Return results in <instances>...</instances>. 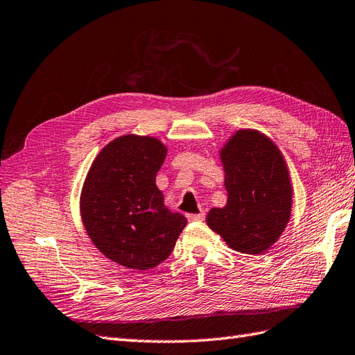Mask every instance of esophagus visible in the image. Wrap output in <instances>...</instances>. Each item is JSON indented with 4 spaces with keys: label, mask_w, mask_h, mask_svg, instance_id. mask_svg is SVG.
<instances>
[{
    "label": "esophagus",
    "mask_w": 355,
    "mask_h": 355,
    "mask_svg": "<svg viewBox=\"0 0 355 355\" xmlns=\"http://www.w3.org/2000/svg\"><path fill=\"white\" fill-rule=\"evenodd\" d=\"M203 218H205V214H203V212L188 214V220H189V221H202Z\"/></svg>",
    "instance_id": "34e87169"
}]
</instances>
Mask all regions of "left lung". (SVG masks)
Wrapping results in <instances>:
<instances>
[{
  "mask_svg": "<svg viewBox=\"0 0 355 355\" xmlns=\"http://www.w3.org/2000/svg\"><path fill=\"white\" fill-rule=\"evenodd\" d=\"M227 203L212 207L206 223L226 244L245 254H261L291 218L289 170L274 141L254 129H239L220 150Z\"/></svg>",
  "mask_w": 355,
  "mask_h": 355,
  "instance_id": "1",
  "label": "left lung"
}]
</instances>
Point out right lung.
Segmentation results:
<instances>
[{
	"label": "right lung",
	"instance_id": "1",
	"mask_svg": "<svg viewBox=\"0 0 355 355\" xmlns=\"http://www.w3.org/2000/svg\"><path fill=\"white\" fill-rule=\"evenodd\" d=\"M166 155L158 138L122 135L99 152L85 178L80 211L87 235L103 256L129 270L148 271L166 261L187 226L155 184Z\"/></svg>",
	"mask_w": 355,
	"mask_h": 355
}]
</instances>
